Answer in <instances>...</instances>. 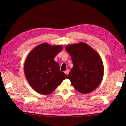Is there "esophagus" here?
Segmentation results:
<instances>
[{
  "instance_id": "1",
  "label": "esophagus",
  "mask_w": 126,
  "mask_h": 126,
  "mask_svg": "<svg viewBox=\"0 0 126 126\" xmlns=\"http://www.w3.org/2000/svg\"><path fill=\"white\" fill-rule=\"evenodd\" d=\"M65 73L67 75H68V74L69 73V70H68V69H67V70H66V71H65Z\"/></svg>"
}]
</instances>
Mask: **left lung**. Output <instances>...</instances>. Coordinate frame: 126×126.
I'll list each match as a JSON object with an SVG mask.
<instances>
[{
	"label": "left lung",
	"instance_id": "obj_1",
	"mask_svg": "<svg viewBox=\"0 0 126 126\" xmlns=\"http://www.w3.org/2000/svg\"><path fill=\"white\" fill-rule=\"evenodd\" d=\"M73 68L68 76L71 85L79 92L88 94L100 84L104 74L103 62L96 51L84 42L67 45Z\"/></svg>",
	"mask_w": 126,
	"mask_h": 126
}]
</instances>
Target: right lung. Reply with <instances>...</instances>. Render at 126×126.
Here are the masks:
<instances>
[{"instance_id":"1","label":"right lung","mask_w":126,"mask_h":126,"mask_svg":"<svg viewBox=\"0 0 126 126\" xmlns=\"http://www.w3.org/2000/svg\"><path fill=\"white\" fill-rule=\"evenodd\" d=\"M62 49L61 45L43 43L34 47L26 57L24 66L25 77L36 92L49 95L67 77L54 60Z\"/></svg>"}]
</instances>
